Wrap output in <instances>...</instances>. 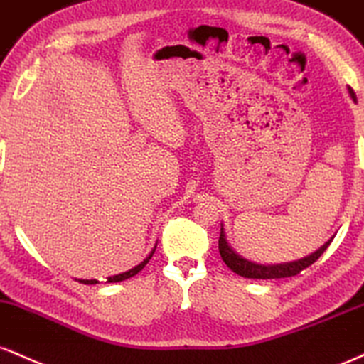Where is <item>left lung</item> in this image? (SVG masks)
Returning <instances> with one entry per match:
<instances>
[{"instance_id":"1","label":"left lung","mask_w":364,"mask_h":364,"mask_svg":"<svg viewBox=\"0 0 364 364\" xmlns=\"http://www.w3.org/2000/svg\"><path fill=\"white\" fill-rule=\"evenodd\" d=\"M349 94L353 96V100H356L353 89H349ZM330 242H332V239H330L328 242H325L323 246L318 249V251H314L313 255L306 256V258H303V259L292 261V263L268 264V267H264V264H256V263H251V261L240 258L234 249L228 246L225 232H223V227H222L220 228L218 249H220V256H222V259L225 261L227 267L230 268L234 273H237V275L244 277V279H263L264 280V279H285V277L297 275V273H301L308 267H311L314 261L320 258V256L326 251V247L330 246Z\"/></svg>"}]
</instances>
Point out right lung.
<instances>
[{
	"instance_id": "1",
	"label": "right lung",
	"mask_w": 364,
	"mask_h": 364,
	"mask_svg": "<svg viewBox=\"0 0 364 364\" xmlns=\"http://www.w3.org/2000/svg\"><path fill=\"white\" fill-rule=\"evenodd\" d=\"M154 249H156V246H154ZM154 249H153V251H151V252H149V256H148V258H146L144 261H142V263H141V264H137V267H136V268H132V270H129V272H125V273H120V275H115V277H109V279H108V280H106V282H109V284H112V282H122V280H127V279H130V277L137 275V273H139V272H141V270H142V268H144V267H146V264H148V263H149L151 256H153V255H154ZM80 282H82V284H91V285H94V284H97V280H80Z\"/></svg>"
}]
</instances>
